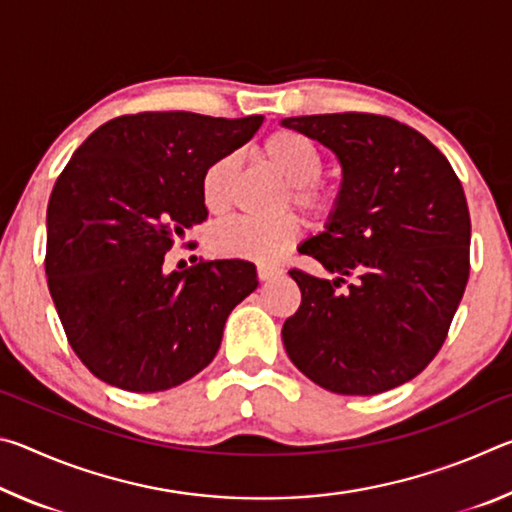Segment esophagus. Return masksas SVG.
<instances>
[{
    "instance_id": "1",
    "label": "esophagus",
    "mask_w": 512,
    "mask_h": 512,
    "mask_svg": "<svg viewBox=\"0 0 512 512\" xmlns=\"http://www.w3.org/2000/svg\"><path fill=\"white\" fill-rule=\"evenodd\" d=\"M280 273H282L280 268H275V266H257V277H259V280H262V282L273 280V277H277Z\"/></svg>"
}]
</instances>
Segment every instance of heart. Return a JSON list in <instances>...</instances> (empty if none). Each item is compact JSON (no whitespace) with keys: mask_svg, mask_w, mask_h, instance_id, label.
<instances>
[{"mask_svg":"<svg viewBox=\"0 0 512 512\" xmlns=\"http://www.w3.org/2000/svg\"><path fill=\"white\" fill-rule=\"evenodd\" d=\"M262 155L284 183L289 196L302 210L323 216L332 210L334 196L318 183L323 171V155L318 146L296 131H275L262 144ZM241 158L239 153H225L207 167L203 176V203L210 212L221 214L232 203ZM300 237V221L293 214L273 221H259L253 216H232L221 221L210 235V248L216 255L250 259V262H275L296 244Z\"/></svg>","mask_w":512,"mask_h":512,"instance_id":"heart-1","label":"heart"}]
</instances>
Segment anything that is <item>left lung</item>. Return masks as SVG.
Listing matches in <instances>:
<instances>
[{
	"instance_id": "8db88e82",
	"label": "left lung",
	"mask_w": 512,
	"mask_h": 512,
	"mask_svg": "<svg viewBox=\"0 0 512 512\" xmlns=\"http://www.w3.org/2000/svg\"><path fill=\"white\" fill-rule=\"evenodd\" d=\"M336 155L341 187L300 253L302 302L282 327L289 359L339 395H377L429 366L470 277V212L452 164L427 137L368 112L280 121ZM345 276L355 280L345 290Z\"/></svg>"
}]
</instances>
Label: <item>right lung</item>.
I'll return each instance as SVG.
<instances>
[{
  "instance_id": "1",
  "label": "right lung",
  "mask_w": 512,
  "mask_h": 512,
  "mask_svg": "<svg viewBox=\"0 0 512 512\" xmlns=\"http://www.w3.org/2000/svg\"><path fill=\"white\" fill-rule=\"evenodd\" d=\"M264 117L140 112L110 119L56 180L45 271L60 323L94 377L167 391L214 359L230 311L257 289L244 259L164 271V255L207 219L203 176Z\"/></svg>"
}]
</instances>
